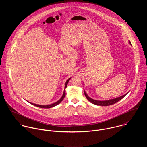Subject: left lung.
I'll list each match as a JSON object with an SVG mask.
<instances>
[{
	"label": "left lung",
	"mask_w": 147,
	"mask_h": 147,
	"mask_svg": "<svg viewBox=\"0 0 147 147\" xmlns=\"http://www.w3.org/2000/svg\"><path fill=\"white\" fill-rule=\"evenodd\" d=\"M129 43L130 45H131V42L129 41ZM127 93L125 95L119 97L114 98V99H111V100H106V101H98V100H94L91 98H90L87 94L86 93V92L84 91V94L86 97V98L88 99V100L89 101H90L91 103L96 105H100V106H109V105H113L115 103L118 102L119 101H120L121 99H122L123 97H125L126 96V94L128 93Z\"/></svg>",
	"instance_id": "obj_1"
}]
</instances>
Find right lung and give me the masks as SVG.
I'll use <instances>...</instances> for the list:
<instances>
[{
    "instance_id": "add662e5",
    "label": "right lung",
    "mask_w": 147,
    "mask_h": 147,
    "mask_svg": "<svg viewBox=\"0 0 147 147\" xmlns=\"http://www.w3.org/2000/svg\"><path fill=\"white\" fill-rule=\"evenodd\" d=\"M71 79V78H69V79L67 80V82H65V87H64V92H63V96H62V97L61 98V99H59L57 102H55V103H54V104H50V105H38V104H33V103H31V102H29L30 104H32V105L36 106H37V107H41V108H46V109L50 108V107H54V106H56V105H58L59 104H60V103L63 101V100L64 99V98L65 96V89L66 88L67 85V84H68V83L69 80Z\"/></svg>"
}]
</instances>
